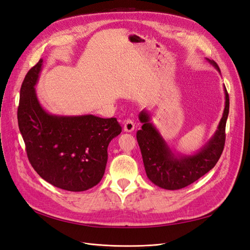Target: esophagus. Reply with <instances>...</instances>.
I'll return each instance as SVG.
<instances>
[{"label": "esophagus", "mask_w": 250, "mask_h": 250, "mask_svg": "<svg viewBox=\"0 0 250 250\" xmlns=\"http://www.w3.org/2000/svg\"><path fill=\"white\" fill-rule=\"evenodd\" d=\"M134 130V122L131 119H128L124 122V131L132 132Z\"/></svg>", "instance_id": "obj_1"}]
</instances>
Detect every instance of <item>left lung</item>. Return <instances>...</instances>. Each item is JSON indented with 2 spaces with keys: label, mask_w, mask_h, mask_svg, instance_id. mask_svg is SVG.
Wrapping results in <instances>:
<instances>
[{
  "label": "left lung",
  "mask_w": 250,
  "mask_h": 250,
  "mask_svg": "<svg viewBox=\"0 0 250 250\" xmlns=\"http://www.w3.org/2000/svg\"><path fill=\"white\" fill-rule=\"evenodd\" d=\"M208 62L220 73L215 62L209 59ZM224 94L225 106L217 130L206 145L191 155L173 151L160 131L150 122L149 113L146 110L141 111L139 119L143 126L137 132V140L147 177L155 186L166 190H179L193 184L215 167L224 148L225 125L229 111V97L225 86Z\"/></svg>",
  "instance_id": "obj_1"
}]
</instances>
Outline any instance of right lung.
I'll list each match as a JSON object with an SVG mask.
<instances>
[{
	"instance_id": "right-lung-1",
	"label": "right lung",
	"mask_w": 250,
	"mask_h": 250,
	"mask_svg": "<svg viewBox=\"0 0 250 250\" xmlns=\"http://www.w3.org/2000/svg\"><path fill=\"white\" fill-rule=\"evenodd\" d=\"M42 67L40 59L27 73L20 94L18 122L28 160L37 174L54 187L86 191L102 179L107 147L122 127L116 118L49 113L35 90Z\"/></svg>"
}]
</instances>
